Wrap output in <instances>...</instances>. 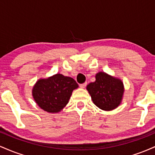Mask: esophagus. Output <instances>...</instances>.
Instances as JSON below:
<instances>
[{
    "instance_id": "34e87169",
    "label": "esophagus",
    "mask_w": 155,
    "mask_h": 155,
    "mask_svg": "<svg viewBox=\"0 0 155 155\" xmlns=\"http://www.w3.org/2000/svg\"><path fill=\"white\" fill-rule=\"evenodd\" d=\"M87 82H85V83H84V84H81L79 85L80 87H81V88H84L85 87L87 86Z\"/></svg>"
}]
</instances>
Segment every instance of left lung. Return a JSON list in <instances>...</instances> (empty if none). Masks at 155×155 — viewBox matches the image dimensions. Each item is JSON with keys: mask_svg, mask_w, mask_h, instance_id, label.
I'll return each mask as SVG.
<instances>
[{"mask_svg": "<svg viewBox=\"0 0 155 155\" xmlns=\"http://www.w3.org/2000/svg\"><path fill=\"white\" fill-rule=\"evenodd\" d=\"M92 102L104 111H111L122 103L124 92V84L119 78L105 72H98L95 81L87 86Z\"/></svg>", "mask_w": 155, "mask_h": 155, "instance_id": "left-lung-1", "label": "left lung"}]
</instances>
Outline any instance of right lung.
<instances>
[{
    "mask_svg": "<svg viewBox=\"0 0 155 155\" xmlns=\"http://www.w3.org/2000/svg\"><path fill=\"white\" fill-rule=\"evenodd\" d=\"M79 87L73 78L57 74L39 79L32 90L36 104L48 113H58L66 106L72 92Z\"/></svg>",
    "mask_w": 155,
    "mask_h": 155,
    "instance_id": "obj_1",
    "label": "right lung"
}]
</instances>
